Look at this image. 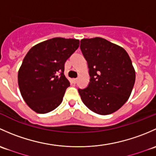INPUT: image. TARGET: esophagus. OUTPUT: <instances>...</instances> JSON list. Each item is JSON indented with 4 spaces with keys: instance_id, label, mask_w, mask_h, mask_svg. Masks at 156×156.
<instances>
[{
    "instance_id": "1",
    "label": "esophagus",
    "mask_w": 156,
    "mask_h": 156,
    "mask_svg": "<svg viewBox=\"0 0 156 156\" xmlns=\"http://www.w3.org/2000/svg\"><path fill=\"white\" fill-rule=\"evenodd\" d=\"M76 82H77V78H74V79H73V83H76Z\"/></svg>"
}]
</instances>
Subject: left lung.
<instances>
[{
	"mask_svg": "<svg viewBox=\"0 0 156 156\" xmlns=\"http://www.w3.org/2000/svg\"><path fill=\"white\" fill-rule=\"evenodd\" d=\"M80 49L87 61L90 81L78 91L94 113L108 115L128 101L135 82L131 58L121 46L101 37L83 39Z\"/></svg>",
	"mask_w": 156,
	"mask_h": 156,
	"instance_id": "left-lung-1",
	"label": "left lung"
}]
</instances>
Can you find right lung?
<instances>
[{
	"instance_id": "1",
	"label": "right lung",
	"mask_w": 156,
	"mask_h": 156,
	"mask_svg": "<svg viewBox=\"0 0 156 156\" xmlns=\"http://www.w3.org/2000/svg\"><path fill=\"white\" fill-rule=\"evenodd\" d=\"M79 46V40L55 37L35 45L26 54L18 83L22 98L34 111L46 113L60 105L70 86L65 63Z\"/></svg>"
}]
</instances>
